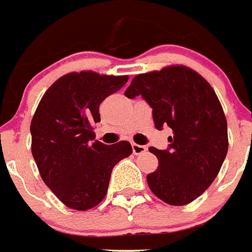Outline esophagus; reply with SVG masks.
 I'll return each instance as SVG.
<instances>
[{"mask_svg":"<svg viewBox=\"0 0 252 252\" xmlns=\"http://www.w3.org/2000/svg\"><path fill=\"white\" fill-rule=\"evenodd\" d=\"M147 151L146 146H140V144H135V143H132V152L134 155H142L144 154Z\"/></svg>","mask_w":252,"mask_h":252,"instance_id":"obj_1","label":"esophagus"}]
</instances>
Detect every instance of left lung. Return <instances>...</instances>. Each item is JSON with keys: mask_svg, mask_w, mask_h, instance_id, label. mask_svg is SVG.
I'll return each instance as SVG.
<instances>
[{"mask_svg": "<svg viewBox=\"0 0 252 252\" xmlns=\"http://www.w3.org/2000/svg\"><path fill=\"white\" fill-rule=\"evenodd\" d=\"M152 108L155 126L172 128L166 150L151 147L158 168L147 176L162 202L185 206L200 196L220 172L228 154V124L213 88L185 66L140 74L125 91Z\"/></svg>", "mask_w": 252, "mask_h": 252, "instance_id": "8db88e82", "label": "left lung"}]
</instances>
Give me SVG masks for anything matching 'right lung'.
<instances>
[{
	"label": "right lung",
	"mask_w": 252,
	"mask_h": 252,
	"mask_svg": "<svg viewBox=\"0 0 252 252\" xmlns=\"http://www.w3.org/2000/svg\"><path fill=\"white\" fill-rule=\"evenodd\" d=\"M127 76L70 72L44 94L31 122L32 156L41 178L65 206L86 211L106 195L112 170L132 154L126 140H94L98 106L124 87Z\"/></svg>",
	"instance_id": "add662e5"
}]
</instances>
